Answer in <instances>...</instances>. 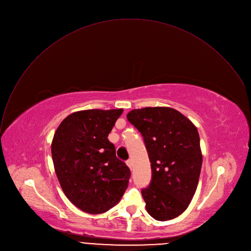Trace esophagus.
<instances>
[{
  "mask_svg": "<svg viewBox=\"0 0 251 251\" xmlns=\"http://www.w3.org/2000/svg\"><path fill=\"white\" fill-rule=\"evenodd\" d=\"M126 165L129 167V169L131 170V168H132V161H131L130 159H128V160H126Z\"/></svg>",
  "mask_w": 251,
  "mask_h": 251,
  "instance_id": "obj_1",
  "label": "esophagus"
}]
</instances>
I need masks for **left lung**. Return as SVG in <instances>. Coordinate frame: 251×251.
I'll list each match as a JSON object with an SVG mask.
<instances>
[{
	"instance_id": "left-lung-1",
	"label": "left lung",
	"mask_w": 251,
	"mask_h": 251,
	"mask_svg": "<svg viewBox=\"0 0 251 251\" xmlns=\"http://www.w3.org/2000/svg\"><path fill=\"white\" fill-rule=\"evenodd\" d=\"M126 118L142 134L151 163V181L141 190L146 211L156 221L175 219L188 208L201 173L198 129L168 107L132 110Z\"/></svg>"
}]
</instances>
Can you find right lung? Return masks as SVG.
Listing matches in <instances>:
<instances>
[{
	"mask_svg": "<svg viewBox=\"0 0 251 251\" xmlns=\"http://www.w3.org/2000/svg\"><path fill=\"white\" fill-rule=\"evenodd\" d=\"M123 112H76L54 133L51 154L56 176L69 201L85 213L109 211L127 188L130 170L116 156L115 145L108 139Z\"/></svg>",
	"mask_w": 251,
	"mask_h": 251,
	"instance_id": "add662e5",
	"label": "right lung"
}]
</instances>
